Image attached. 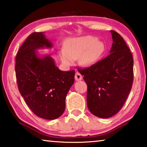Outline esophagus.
Here are the masks:
<instances>
[{"label":"esophagus","mask_w":147,"mask_h":147,"mask_svg":"<svg viewBox=\"0 0 147 147\" xmlns=\"http://www.w3.org/2000/svg\"><path fill=\"white\" fill-rule=\"evenodd\" d=\"M82 76L78 72H76V74H75V76H74V78H75L76 80L78 81V80H82Z\"/></svg>","instance_id":"esophagus-1"}]
</instances>
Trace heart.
Returning <instances> with one entry per match:
<instances>
[{
    "label": "heart",
    "instance_id": "1",
    "mask_svg": "<svg viewBox=\"0 0 147 147\" xmlns=\"http://www.w3.org/2000/svg\"><path fill=\"white\" fill-rule=\"evenodd\" d=\"M106 51V45L96 37L86 36L71 38L64 43V49L59 51V56L63 63L69 65L73 59L78 58L81 65L89 67L96 63Z\"/></svg>",
    "mask_w": 147,
    "mask_h": 147
}]
</instances>
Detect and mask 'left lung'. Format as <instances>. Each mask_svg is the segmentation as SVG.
I'll return each instance as SVG.
<instances>
[{
  "mask_svg": "<svg viewBox=\"0 0 147 147\" xmlns=\"http://www.w3.org/2000/svg\"><path fill=\"white\" fill-rule=\"evenodd\" d=\"M109 55L88 68L79 69L88 86L87 105L93 115L109 118L120 110L131 89L134 59L120 34L110 31Z\"/></svg>",
  "mask_w": 147,
  "mask_h": 147,
  "instance_id": "left-lung-1",
  "label": "left lung"
}]
</instances>
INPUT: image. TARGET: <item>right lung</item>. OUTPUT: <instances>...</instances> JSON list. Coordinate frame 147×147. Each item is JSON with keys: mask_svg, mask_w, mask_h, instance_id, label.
Wrapping results in <instances>:
<instances>
[{"mask_svg": "<svg viewBox=\"0 0 147 147\" xmlns=\"http://www.w3.org/2000/svg\"><path fill=\"white\" fill-rule=\"evenodd\" d=\"M52 47L43 32L32 33L20 47L15 67L19 90L26 104L35 115L48 120L63 113L75 75L74 70H59L51 56L37 52Z\"/></svg>", "mask_w": 147, "mask_h": 147, "instance_id": "obj_1", "label": "right lung"}]
</instances>
